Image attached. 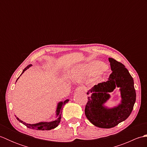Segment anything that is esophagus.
<instances>
[{
  "instance_id": "obj_1",
  "label": "esophagus",
  "mask_w": 147,
  "mask_h": 147,
  "mask_svg": "<svg viewBox=\"0 0 147 147\" xmlns=\"http://www.w3.org/2000/svg\"><path fill=\"white\" fill-rule=\"evenodd\" d=\"M86 88L85 86H80L78 87V88H76V91H78V92H86Z\"/></svg>"
}]
</instances>
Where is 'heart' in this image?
<instances>
[{"label":"heart","instance_id":"obj_1","mask_svg":"<svg viewBox=\"0 0 147 147\" xmlns=\"http://www.w3.org/2000/svg\"><path fill=\"white\" fill-rule=\"evenodd\" d=\"M105 64L102 62L95 61L83 68V71L88 74H94L104 71Z\"/></svg>","mask_w":147,"mask_h":147}]
</instances>
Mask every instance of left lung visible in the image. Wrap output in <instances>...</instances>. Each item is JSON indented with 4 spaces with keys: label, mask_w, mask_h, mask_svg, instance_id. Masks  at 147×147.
<instances>
[{
    "label": "left lung",
    "mask_w": 147,
    "mask_h": 147,
    "mask_svg": "<svg viewBox=\"0 0 147 147\" xmlns=\"http://www.w3.org/2000/svg\"><path fill=\"white\" fill-rule=\"evenodd\" d=\"M109 61L112 73L107 82L100 83L90 90L92 94L88 97L85 109L87 119L101 128H111L125 121L131 113L136 101L134 81L128 70L114 59L109 58ZM117 87L120 88L121 103L112 109L104 107L103 104L110 98L108 93Z\"/></svg>",
    "instance_id": "obj_1"
}]
</instances>
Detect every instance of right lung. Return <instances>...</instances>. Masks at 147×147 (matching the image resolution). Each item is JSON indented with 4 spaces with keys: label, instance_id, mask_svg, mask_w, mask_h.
<instances>
[{
    "label": "right lung",
    "instance_id": "add662e5",
    "mask_svg": "<svg viewBox=\"0 0 147 147\" xmlns=\"http://www.w3.org/2000/svg\"><path fill=\"white\" fill-rule=\"evenodd\" d=\"M32 64H30L28 65L27 67H26L24 68V69L23 71V73H21V74H23L24 71H25L27 69H28ZM20 75V76H21ZM20 78V77H19ZM17 82V81H16ZM69 101V100H65L62 102H59L58 105H57V110H56V114H57V119L55 121H53L51 122H42V123H37V124H26V123H24L23 121L20 120V119L18 117H16L17 119L20 122V123H23L24 125H25L27 127H28V128L30 129H36V130H51L52 129H54L55 127H57L59 124L60 123V121H61V114H62V109H63L64 105L67 103Z\"/></svg>",
    "mask_w": 147,
    "mask_h": 147
}]
</instances>
